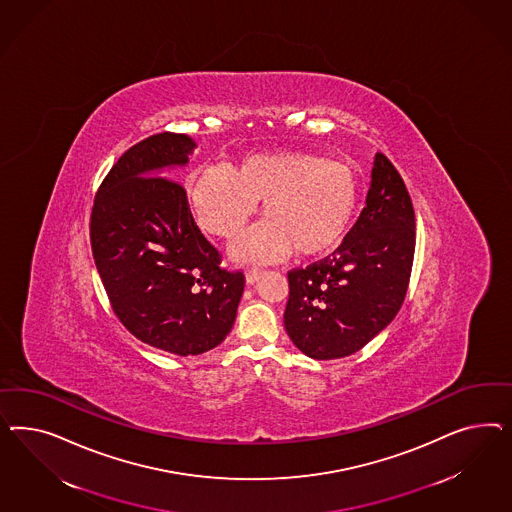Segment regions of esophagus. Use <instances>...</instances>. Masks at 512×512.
I'll return each mask as SVG.
<instances>
[{
	"instance_id": "1",
	"label": "esophagus",
	"mask_w": 512,
	"mask_h": 512,
	"mask_svg": "<svg viewBox=\"0 0 512 512\" xmlns=\"http://www.w3.org/2000/svg\"><path fill=\"white\" fill-rule=\"evenodd\" d=\"M259 278H261V270L259 268H249V270H246V281H248L249 285L259 281Z\"/></svg>"
}]
</instances>
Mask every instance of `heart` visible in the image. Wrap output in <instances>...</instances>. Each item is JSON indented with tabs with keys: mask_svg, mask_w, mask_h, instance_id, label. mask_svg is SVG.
<instances>
[{
	"mask_svg": "<svg viewBox=\"0 0 512 512\" xmlns=\"http://www.w3.org/2000/svg\"><path fill=\"white\" fill-rule=\"evenodd\" d=\"M195 214L208 233L233 238L263 202L266 221L240 236L238 259L272 263L293 249L319 257L340 246L357 208L355 172L313 152L242 157L233 171L212 167L187 184Z\"/></svg>",
	"mask_w": 512,
	"mask_h": 512,
	"instance_id": "obj_1",
	"label": "heart"
}]
</instances>
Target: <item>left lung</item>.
Returning a JSON list of instances; mask_svg holds the SVG:
<instances>
[{
    "label": "left lung",
    "mask_w": 512,
    "mask_h": 512,
    "mask_svg": "<svg viewBox=\"0 0 512 512\" xmlns=\"http://www.w3.org/2000/svg\"><path fill=\"white\" fill-rule=\"evenodd\" d=\"M415 255V212L402 176L375 154L366 208L332 257L289 272L285 330L315 360L360 351L400 311Z\"/></svg>",
    "instance_id": "1"
}]
</instances>
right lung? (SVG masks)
I'll return each mask as SVG.
<instances>
[{
    "label": "right lung",
    "instance_id": "1",
    "mask_svg": "<svg viewBox=\"0 0 512 512\" xmlns=\"http://www.w3.org/2000/svg\"><path fill=\"white\" fill-rule=\"evenodd\" d=\"M197 148L159 133L129 148L93 202V259L122 325L155 349L201 355L227 338L246 278L219 266L184 187L167 180Z\"/></svg>",
    "mask_w": 512,
    "mask_h": 512
}]
</instances>
